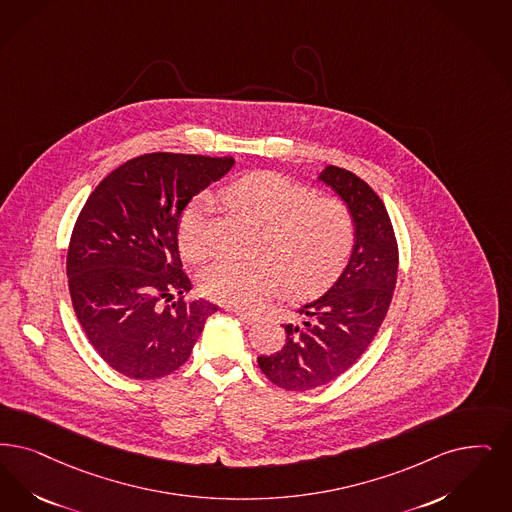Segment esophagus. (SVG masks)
<instances>
[{"mask_svg":"<svg viewBox=\"0 0 512 512\" xmlns=\"http://www.w3.org/2000/svg\"><path fill=\"white\" fill-rule=\"evenodd\" d=\"M230 312L236 314V316H238L242 322H246V324H253V322L259 320L257 314H249V312H244V310H240V308H230Z\"/></svg>","mask_w":512,"mask_h":512,"instance_id":"1","label":"esophagus"}]
</instances>
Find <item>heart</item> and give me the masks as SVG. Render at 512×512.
I'll use <instances>...</instances> for the list:
<instances>
[{"instance_id": "heart-1", "label": "heart", "mask_w": 512, "mask_h": 512, "mask_svg": "<svg viewBox=\"0 0 512 512\" xmlns=\"http://www.w3.org/2000/svg\"><path fill=\"white\" fill-rule=\"evenodd\" d=\"M228 205L261 225L253 261H221L205 270L202 293L226 307H261L280 286L291 297H310L331 286L347 266L356 223L343 200L316 196L312 188L284 175L259 171L228 184ZM213 200L198 194L177 219V244L192 263L209 253Z\"/></svg>"}]
</instances>
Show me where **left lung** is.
Masks as SVG:
<instances>
[{
  "instance_id": "8db88e82",
  "label": "left lung",
  "mask_w": 512,
  "mask_h": 512,
  "mask_svg": "<svg viewBox=\"0 0 512 512\" xmlns=\"http://www.w3.org/2000/svg\"><path fill=\"white\" fill-rule=\"evenodd\" d=\"M320 181L350 207L356 242L328 293L299 308L297 324L284 326V347L257 358L268 381L293 392L328 385L358 362L387 316L398 276V242L375 190L335 165L320 173Z\"/></svg>"
}]
</instances>
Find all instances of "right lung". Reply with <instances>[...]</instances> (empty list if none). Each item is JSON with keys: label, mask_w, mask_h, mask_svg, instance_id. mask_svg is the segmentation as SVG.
I'll return each instance as SVG.
<instances>
[{"label": "right lung", "mask_w": 512, "mask_h": 512, "mask_svg": "<svg viewBox=\"0 0 512 512\" xmlns=\"http://www.w3.org/2000/svg\"><path fill=\"white\" fill-rule=\"evenodd\" d=\"M232 165V156H137L97 184L76 219L66 255L74 312L97 354L129 379L181 368L219 310L184 299L192 284L179 257L177 219Z\"/></svg>", "instance_id": "obj_1"}]
</instances>
